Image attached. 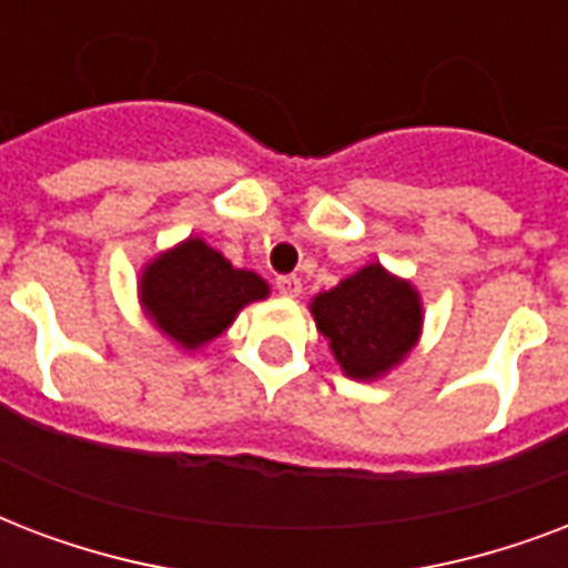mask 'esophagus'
Here are the masks:
<instances>
[{
	"label": "esophagus",
	"instance_id": "obj_1",
	"mask_svg": "<svg viewBox=\"0 0 568 568\" xmlns=\"http://www.w3.org/2000/svg\"><path fill=\"white\" fill-rule=\"evenodd\" d=\"M275 290H278L284 298H296L298 293H302V281H298L296 275H278V278H275Z\"/></svg>",
	"mask_w": 568,
	"mask_h": 568
}]
</instances>
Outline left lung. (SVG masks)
<instances>
[{"label": "left lung", "instance_id": "1", "mask_svg": "<svg viewBox=\"0 0 568 568\" xmlns=\"http://www.w3.org/2000/svg\"><path fill=\"white\" fill-rule=\"evenodd\" d=\"M316 332L346 379L376 382L406 362L424 332V298L408 278L367 263L311 298Z\"/></svg>", "mask_w": 568, "mask_h": 568}]
</instances>
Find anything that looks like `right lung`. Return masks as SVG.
Instances as JSON below:
<instances>
[{"label": "right lung", "mask_w": 568, "mask_h": 568, "mask_svg": "<svg viewBox=\"0 0 568 568\" xmlns=\"http://www.w3.org/2000/svg\"><path fill=\"white\" fill-rule=\"evenodd\" d=\"M270 296V284L254 270H236L201 236L178 245L142 266L139 305L162 337L183 353H197L231 328L243 307Z\"/></svg>", "instance_id": "right-lung-1"}]
</instances>
